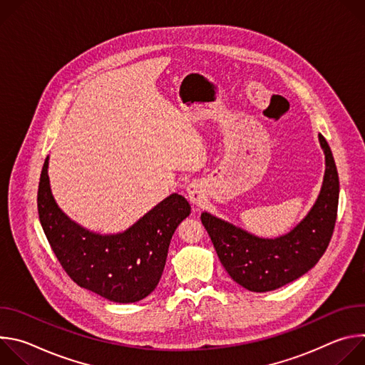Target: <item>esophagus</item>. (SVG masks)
<instances>
[{"mask_svg": "<svg viewBox=\"0 0 365 365\" xmlns=\"http://www.w3.org/2000/svg\"><path fill=\"white\" fill-rule=\"evenodd\" d=\"M186 192H187L189 200H190L192 203H195V205L200 203V202L205 199V190H203V187H202L200 183H195V182L190 183V185L187 186Z\"/></svg>", "mask_w": 365, "mask_h": 365, "instance_id": "esophagus-1", "label": "esophagus"}]
</instances>
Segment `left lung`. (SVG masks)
<instances>
[{"instance_id": "8db88e82", "label": "left lung", "mask_w": 365, "mask_h": 365, "mask_svg": "<svg viewBox=\"0 0 365 365\" xmlns=\"http://www.w3.org/2000/svg\"><path fill=\"white\" fill-rule=\"evenodd\" d=\"M319 143L325 153L324 183L312 210L290 232L259 238L207 212L200 215L224 269L250 292H270L299 279L319 262L329 245L336 221L339 178L322 134Z\"/></svg>"}]
</instances>
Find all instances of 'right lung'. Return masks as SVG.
<instances>
[{
  "label": "right lung",
  "instance_id": "right-lung-1",
  "mask_svg": "<svg viewBox=\"0 0 365 365\" xmlns=\"http://www.w3.org/2000/svg\"><path fill=\"white\" fill-rule=\"evenodd\" d=\"M46 158L37 210L46 238L68 276L81 287L117 303L148 296L162 277L172 235L190 214L189 202L172 193L124 232L101 235L72 221L50 190Z\"/></svg>",
  "mask_w": 365,
  "mask_h": 365
}]
</instances>
